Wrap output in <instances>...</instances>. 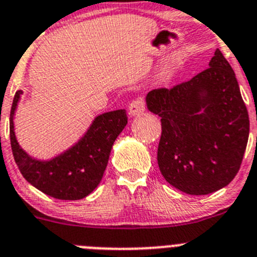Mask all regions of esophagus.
I'll return each instance as SVG.
<instances>
[{
  "label": "esophagus",
  "mask_w": 257,
  "mask_h": 257,
  "mask_svg": "<svg viewBox=\"0 0 257 257\" xmlns=\"http://www.w3.org/2000/svg\"><path fill=\"white\" fill-rule=\"evenodd\" d=\"M129 115L131 116H136V115L142 114L146 110V102L142 97H138V99L133 100V101L129 104Z\"/></svg>",
  "instance_id": "esophagus-1"
}]
</instances>
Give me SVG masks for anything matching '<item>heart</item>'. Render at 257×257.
Wrapping results in <instances>:
<instances>
[{"label": "heart", "mask_w": 257, "mask_h": 257, "mask_svg": "<svg viewBox=\"0 0 257 257\" xmlns=\"http://www.w3.org/2000/svg\"><path fill=\"white\" fill-rule=\"evenodd\" d=\"M162 80L164 81L169 80V72H164V74H162Z\"/></svg>", "instance_id": "b5f03b06"}]
</instances>
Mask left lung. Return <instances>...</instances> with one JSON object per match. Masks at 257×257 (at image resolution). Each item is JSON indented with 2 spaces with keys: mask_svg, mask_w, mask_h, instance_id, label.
<instances>
[{
  "mask_svg": "<svg viewBox=\"0 0 257 257\" xmlns=\"http://www.w3.org/2000/svg\"><path fill=\"white\" fill-rule=\"evenodd\" d=\"M161 117L157 161L167 183L190 195L228 185L247 146L250 120L234 72L219 49L209 68L171 88L147 93Z\"/></svg>",
  "mask_w": 257,
  "mask_h": 257,
  "instance_id": "obj_1",
  "label": "left lung"
}]
</instances>
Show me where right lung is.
I'll use <instances>...</instances> for the list:
<instances>
[{"label": "right lung", "mask_w": 257, "mask_h": 257, "mask_svg": "<svg viewBox=\"0 0 257 257\" xmlns=\"http://www.w3.org/2000/svg\"><path fill=\"white\" fill-rule=\"evenodd\" d=\"M23 91L14 97L10 114V141L14 158L26 181L38 190L61 200H78L92 193L107 166L111 147L128 124L124 109L95 117L85 136L66 152L49 161L30 157L16 140L14 115Z\"/></svg>", "instance_id": "obj_1"}]
</instances>
